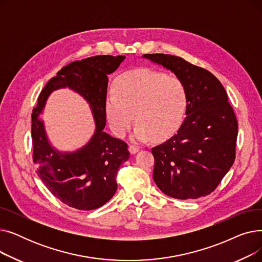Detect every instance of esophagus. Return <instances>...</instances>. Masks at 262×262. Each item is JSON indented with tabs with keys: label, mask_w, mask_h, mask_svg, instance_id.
Instances as JSON below:
<instances>
[{
	"label": "esophagus",
	"mask_w": 262,
	"mask_h": 262,
	"mask_svg": "<svg viewBox=\"0 0 262 262\" xmlns=\"http://www.w3.org/2000/svg\"><path fill=\"white\" fill-rule=\"evenodd\" d=\"M128 150H129V153L130 154H136V153H138V150H139V148L138 147H136V146H134V145H129L128 146Z\"/></svg>",
	"instance_id": "34e87169"
}]
</instances>
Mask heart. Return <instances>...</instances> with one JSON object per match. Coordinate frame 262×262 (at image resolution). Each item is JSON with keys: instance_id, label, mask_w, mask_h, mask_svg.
Masks as SVG:
<instances>
[{"instance_id": "obj_1", "label": "heart", "mask_w": 262, "mask_h": 262, "mask_svg": "<svg viewBox=\"0 0 262 262\" xmlns=\"http://www.w3.org/2000/svg\"><path fill=\"white\" fill-rule=\"evenodd\" d=\"M186 102L185 87L177 77L153 69H137L116 80L114 93L105 100V117L119 138L126 135L136 120L133 141L161 140L181 123Z\"/></svg>"}]
</instances>
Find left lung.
<instances>
[{
  "label": "left lung",
  "mask_w": 262,
  "mask_h": 262,
  "mask_svg": "<svg viewBox=\"0 0 262 262\" xmlns=\"http://www.w3.org/2000/svg\"><path fill=\"white\" fill-rule=\"evenodd\" d=\"M180 79L186 118L169 140L152 148L157 187L171 198L193 200L217 187L235 161L238 123L226 90L209 71L168 54H144Z\"/></svg>",
  "instance_id": "8db88e82"
}]
</instances>
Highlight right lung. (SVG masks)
<instances>
[{
	"instance_id": "obj_1",
	"label": "right lung",
	"mask_w": 262,
	"mask_h": 262,
	"mask_svg": "<svg viewBox=\"0 0 262 262\" xmlns=\"http://www.w3.org/2000/svg\"><path fill=\"white\" fill-rule=\"evenodd\" d=\"M124 59L125 56L100 55L69 63L48 81L33 110V160L37 174L55 198L79 210L99 208L115 195L119 167L129 157L127 144L104 130L107 75ZM61 88L76 92L89 103L96 124L91 140L72 152L59 151L50 143L40 119L49 94Z\"/></svg>"
}]
</instances>
